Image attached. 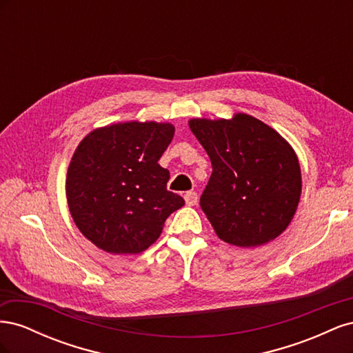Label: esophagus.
<instances>
[{
  "instance_id": "1",
  "label": "esophagus",
  "mask_w": 353,
  "mask_h": 353,
  "mask_svg": "<svg viewBox=\"0 0 353 353\" xmlns=\"http://www.w3.org/2000/svg\"><path fill=\"white\" fill-rule=\"evenodd\" d=\"M184 199H185V203L188 206H194V205H197V201H199V196H197L196 191H188V193L184 194Z\"/></svg>"
}]
</instances>
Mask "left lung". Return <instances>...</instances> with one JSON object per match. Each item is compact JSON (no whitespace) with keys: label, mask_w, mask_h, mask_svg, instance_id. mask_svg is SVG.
I'll use <instances>...</instances> for the list:
<instances>
[{"label":"left lung","mask_w":353,"mask_h":353,"mask_svg":"<svg viewBox=\"0 0 353 353\" xmlns=\"http://www.w3.org/2000/svg\"><path fill=\"white\" fill-rule=\"evenodd\" d=\"M212 175L200 197L218 237L240 248L274 239L290 223L302 193L301 166L284 138L253 116L191 119Z\"/></svg>","instance_id":"8db88e82"}]
</instances>
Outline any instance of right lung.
<instances>
[{
  "instance_id": "add662e5",
  "label": "right lung",
  "mask_w": 353,
  "mask_h": 353,
  "mask_svg": "<svg viewBox=\"0 0 353 353\" xmlns=\"http://www.w3.org/2000/svg\"><path fill=\"white\" fill-rule=\"evenodd\" d=\"M174 132L170 123H116L92 131L74 150L66 178L69 209L97 248L141 253L170 213L185 205L168 191L169 170L159 165Z\"/></svg>"
}]
</instances>
